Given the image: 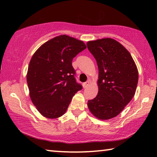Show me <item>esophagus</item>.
Segmentation results:
<instances>
[{"label": "esophagus", "mask_w": 157, "mask_h": 157, "mask_svg": "<svg viewBox=\"0 0 157 157\" xmlns=\"http://www.w3.org/2000/svg\"><path fill=\"white\" fill-rule=\"evenodd\" d=\"M89 84H90V82H89V81H87V82H84V83L83 84L84 88H86L87 86H89Z\"/></svg>", "instance_id": "esophagus-1"}]
</instances>
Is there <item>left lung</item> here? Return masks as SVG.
Returning a JSON list of instances; mask_svg holds the SVG:
<instances>
[{"label":"left lung","mask_w":157,"mask_h":157,"mask_svg":"<svg viewBox=\"0 0 157 157\" xmlns=\"http://www.w3.org/2000/svg\"><path fill=\"white\" fill-rule=\"evenodd\" d=\"M86 45L99 70L98 94L88 101V107L98 119H111L134 97L139 79L136 66L128 50L113 39L88 41Z\"/></svg>","instance_id":"8db88e82"}]
</instances>
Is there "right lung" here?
Instances as JSON below:
<instances>
[{
	"mask_svg": "<svg viewBox=\"0 0 157 157\" xmlns=\"http://www.w3.org/2000/svg\"><path fill=\"white\" fill-rule=\"evenodd\" d=\"M86 45L67 35L55 37L34 52L29 63L27 82L30 96L41 115L62 116L82 86L77 82L72 61Z\"/></svg>",
	"mask_w": 157,
	"mask_h": 157,
	"instance_id": "right-lung-1",
	"label": "right lung"
}]
</instances>
